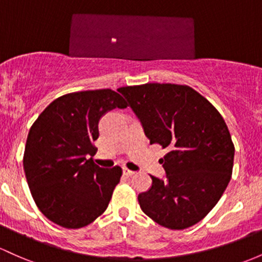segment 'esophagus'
<instances>
[{
	"instance_id": "1",
	"label": "esophagus",
	"mask_w": 262,
	"mask_h": 262,
	"mask_svg": "<svg viewBox=\"0 0 262 262\" xmlns=\"http://www.w3.org/2000/svg\"><path fill=\"white\" fill-rule=\"evenodd\" d=\"M123 174H124L125 177H132V175L136 174V171L130 170V169H128V168H123Z\"/></svg>"
}]
</instances>
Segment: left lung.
Returning a JSON list of instances; mask_svg holds the SVG:
<instances>
[{
  "label": "left lung",
  "mask_w": 262,
  "mask_h": 262,
  "mask_svg": "<svg viewBox=\"0 0 262 262\" xmlns=\"http://www.w3.org/2000/svg\"><path fill=\"white\" fill-rule=\"evenodd\" d=\"M118 91L150 144L168 149L159 160L165 180L150 175V189L138 195L140 208L164 228H190L216 205L231 179L235 148L225 120L189 85L146 83Z\"/></svg>",
  "instance_id": "1"
}]
</instances>
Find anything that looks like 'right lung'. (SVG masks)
<instances>
[{
    "label": "right lung",
    "instance_id": "add662e5",
    "mask_svg": "<svg viewBox=\"0 0 262 262\" xmlns=\"http://www.w3.org/2000/svg\"><path fill=\"white\" fill-rule=\"evenodd\" d=\"M125 99L112 89L68 93L39 114L28 133L24 168L34 203L52 223L79 229L108 208L122 168L94 164L100 118Z\"/></svg>",
    "mask_w": 262,
    "mask_h": 262
}]
</instances>
